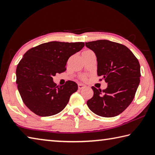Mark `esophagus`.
Listing matches in <instances>:
<instances>
[{
  "label": "esophagus",
  "mask_w": 155,
  "mask_h": 155,
  "mask_svg": "<svg viewBox=\"0 0 155 155\" xmlns=\"http://www.w3.org/2000/svg\"><path fill=\"white\" fill-rule=\"evenodd\" d=\"M84 88H85V85L82 84H78V88L82 89Z\"/></svg>",
  "instance_id": "esophagus-1"
}]
</instances>
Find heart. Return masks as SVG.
Masks as SVG:
<instances>
[{
  "mask_svg": "<svg viewBox=\"0 0 155 155\" xmlns=\"http://www.w3.org/2000/svg\"><path fill=\"white\" fill-rule=\"evenodd\" d=\"M88 51H89V50H88ZM80 78H81V80H86V76L84 75H83L81 76Z\"/></svg>",
  "mask_w": 155,
  "mask_h": 155,
  "instance_id": "heart-1",
  "label": "heart"
}]
</instances>
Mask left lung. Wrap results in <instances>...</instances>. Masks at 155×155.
I'll use <instances>...</instances> for the list:
<instances>
[{
  "label": "left lung",
  "instance_id": "obj_1",
  "mask_svg": "<svg viewBox=\"0 0 155 155\" xmlns=\"http://www.w3.org/2000/svg\"><path fill=\"white\" fill-rule=\"evenodd\" d=\"M97 56V75L107 83L105 90L92 86L93 97L87 101L92 112L103 117H114L131 104L140 82V65L125 45L108 40L85 43Z\"/></svg>",
  "mask_w": 155,
  "mask_h": 155
}]
</instances>
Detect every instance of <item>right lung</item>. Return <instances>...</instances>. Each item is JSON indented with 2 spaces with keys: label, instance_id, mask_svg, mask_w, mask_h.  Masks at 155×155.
<instances>
[{
  "label": "right lung",
  "instance_id": "obj_1",
  "mask_svg": "<svg viewBox=\"0 0 155 155\" xmlns=\"http://www.w3.org/2000/svg\"><path fill=\"white\" fill-rule=\"evenodd\" d=\"M84 46V42L51 41L24 54L16 69V84L24 104L35 114L50 116L59 113L78 91L75 82L56 85L52 77L65 71L69 57Z\"/></svg>",
  "mask_w": 155,
  "mask_h": 155
}]
</instances>
